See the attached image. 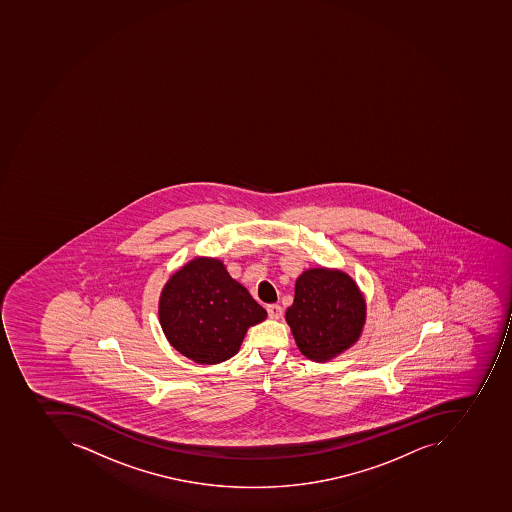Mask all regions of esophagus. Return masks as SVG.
I'll use <instances>...</instances> for the list:
<instances>
[{
    "instance_id": "1",
    "label": "esophagus",
    "mask_w": 512,
    "mask_h": 512,
    "mask_svg": "<svg viewBox=\"0 0 512 512\" xmlns=\"http://www.w3.org/2000/svg\"><path fill=\"white\" fill-rule=\"evenodd\" d=\"M266 310H268L269 317L271 318H276L277 320V318L282 317V307L279 304H269Z\"/></svg>"
}]
</instances>
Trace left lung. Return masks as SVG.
<instances>
[{"instance_id": "8db88e82", "label": "left lung", "mask_w": 512, "mask_h": 512, "mask_svg": "<svg viewBox=\"0 0 512 512\" xmlns=\"http://www.w3.org/2000/svg\"><path fill=\"white\" fill-rule=\"evenodd\" d=\"M285 320L299 351L312 361L325 362L356 344L366 323V301L344 271L307 269L296 280Z\"/></svg>"}]
</instances>
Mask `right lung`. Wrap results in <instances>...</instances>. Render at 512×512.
Listing matches in <instances>:
<instances>
[{
  "instance_id": "add662e5",
  "label": "right lung",
  "mask_w": 512,
  "mask_h": 512,
  "mask_svg": "<svg viewBox=\"0 0 512 512\" xmlns=\"http://www.w3.org/2000/svg\"><path fill=\"white\" fill-rule=\"evenodd\" d=\"M265 318L266 310L217 258L186 263L168 279L159 299V321L170 345L208 366L235 356L247 329Z\"/></svg>"
}]
</instances>
